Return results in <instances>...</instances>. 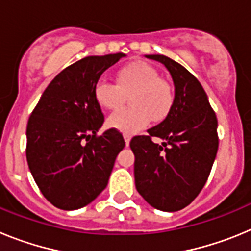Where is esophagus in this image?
I'll list each match as a JSON object with an SVG mask.
<instances>
[{"mask_svg": "<svg viewBox=\"0 0 251 251\" xmlns=\"http://www.w3.org/2000/svg\"><path fill=\"white\" fill-rule=\"evenodd\" d=\"M123 138H124V141H126V145L128 146V145H129L130 139H132V136H130V134H127V133H124Z\"/></svg>", "mask_w": 251, "mask_h": 251, "instance_id": "obj_1", "label": "esophagus"}]
</instances>
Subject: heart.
Returning <instances> with one entry per match:
<instances>
[{
    "mask_svg": "<svg viewBox=\"0 0 251 251\" xmlns=\"http://www.w3.org/2000/svg\"><path fill=\"white\" fill-rule=\"evenodd\" d=\"M129 94H132L129 98L132 108L113 113L106 121L110 128L127 134L145 128L151 119L153 122L165 119L174 103L171 86L159 79L156 69L143 61L119 69L115 74V84L99 79L94 86L95 100L106 110L119 109Z\"/></svg>",
    "mask_w": 251,
    "mask_h": 251,
    "instance_id": "heart-1",
    "label": "heart"
}]
</instances>
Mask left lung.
Listing matches in <instances>:
<instances>
[{"label": "left lung", "instance_id": "1", "mask_svg": "<svg viewBox=\"0 0 251 251\" xmlns=\"http://www.w3.org/2000/svg\"><path fill=\"white\" fill-rule=\"evenodd\" d=\"M167 68L175 84L170 113L148 136L133 137L129 146L134 179L141 196L162 211H178L192 202L208 178L219 147L217 118L196 77L165 55H146ZM164 139L162 145L151 141Z\"/></svg>", "mask_w": 251, "mask_h": 251}]
</instances>
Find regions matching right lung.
I'll return each instance as SVG.
<instances>
[{"mask_svg":"<svg viewBox=\"0 0 251 251\" xmlns=\"http://www.w3.org/2000/svg\"><path fill=\"white\" fill-rule=\"evenodd\" d=\"M122 52L86 56L52 79L28 118L26 158L46 200L61 210H77L95 200L108 185L122 133L108 129L94 86Z\"/></svg>","mask_w":251,"mask_h":251,"instance_id":"add662e5","label":"right lung"}]
</instances>
